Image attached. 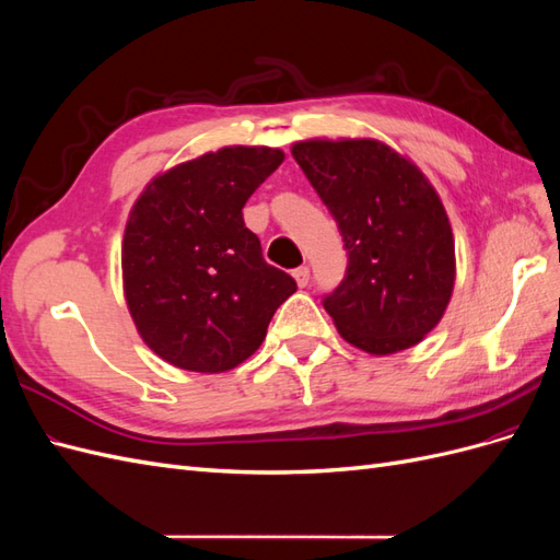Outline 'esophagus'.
Wrapping results in <instances>:
<instances>
[{"label": "esophagus", "instance_id": "obj_1", "mask_svg": "<svg viewBox=\"0 0 560 560\" xmlns=\"http://www.w3.org/2000/svg\"><path fill=\"white\" fill-rule=\"evenodd\" d=\"M292 276H294V280H296L299 287H306L308 280H311V268H308V266H299V268L292 270Z\"/></svg>", "mask_w": 560, "mask_h": 560}]
</instances>
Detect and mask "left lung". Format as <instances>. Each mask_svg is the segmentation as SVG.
I'll use <instances>...</instances> for the list:
<instances>
[{
  "label": "left lung",
  "mask_w": 560,
  "mask_h": 560,
  "mask_svg": "<svg viewBox=\"0 0 560 560\" xmlns=\"http://www.w3.org/2000/svg\"><path fill=\"white\" fill-rule=\"evenodd\" d=\"M292 156L348 249L343 282L322 301L338 334L378 358L418 346L444 317L455 284V241L436 189L374 138L301 140Z\"/></svg>",
  "instance_id": "obj_1"
}]
</instances>
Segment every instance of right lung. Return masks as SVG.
I'll list each match as a JSON object with an SVG mask.
<instances>
[{"label": "right lung", "mask_w": 560, "mask_h": 560, "mask_svg": "<svg viewBox=\"0 0 560 560\" xmlns=\"http://www.w3.org/2000/svg\"><path fill=\"white\" fill-rule=\"evenodd\" d=\"M282 161L270 147L208 151L156 175L130 208L124 294L142 341L167 364L198 374L235 369L296 292L243 222L247 198Z\"/></svg>", "instance_id": "add662e5"}]
</instances>
